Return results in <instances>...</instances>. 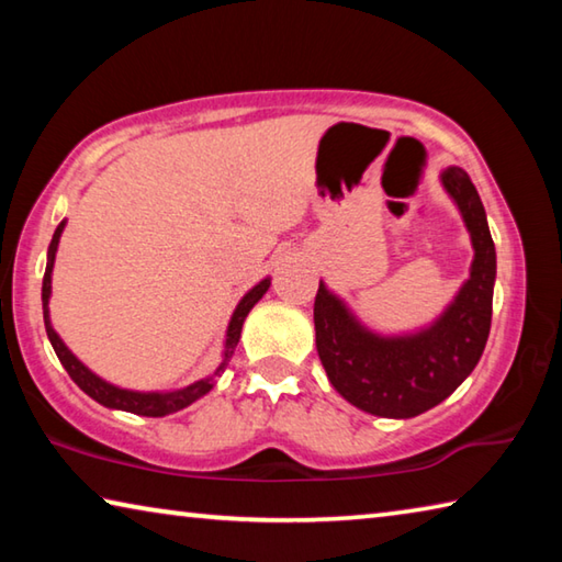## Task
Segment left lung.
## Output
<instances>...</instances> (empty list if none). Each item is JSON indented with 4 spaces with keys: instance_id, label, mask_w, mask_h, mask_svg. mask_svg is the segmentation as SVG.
I'll return each mask as SVG.
<instances>
[{
    "instance_id": "obj_1",
    "label": "left lung",
    "mask_w": 562,
    "mask_h": 562,
    "mask_svg": "<svg viewBox=\"0 0 562 562\" xmlns=\"http://www.w3.org/2000/svg\"><path fill=\"white\" fill-rule=\"evenodd\" d=\"M441 183L459 205L475 258L471 278L429 329L379 337L319 282L315 331L322 367L349 404L374 416L412 418L441 404L473 372L486 349L496 282V247L479 190L463 168H446Z\"/></svg>"
}]
</instances>
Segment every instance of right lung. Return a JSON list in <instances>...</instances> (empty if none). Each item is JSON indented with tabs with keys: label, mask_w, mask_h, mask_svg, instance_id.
Returning <instances> with one entry per match:
<instances>
[{
	"label": "right lung",
	"mask_w": 562,
	"mask_h": 562,
	"mask_svg": "<svg viewBox=\"0 0 562 562\" xmlns=\"http://www.w3.org/2000/svg\"><path fill=\"white\" fill-rule=\"evenodd\" d=\"M64 231V221L59 223V227L54 231L52 237V245H49V262H46V272H44V282H42V302H44V325H46V337H49L52 347L56 351V357L64 364L66 372L74 379L76 384H79L81 392H87L91 398H97L99 404L109 406V408H121V412H131V414H138V416H166V414H173L180 412V408H186L188 404H193L195 398L205 396L211 389L215 386V379L221 376V372H225L227 361L233 359L235 355V347L237 341H240V331H243V322L247 317V312H250L258 300L262 297L265 292L270 288V280H262L260 284H255V288L245 294L237 304L235 312H233V319H231V327H227V337H225V351H223V361L221 367L215 369L211 376L201 379V382L190 384L186 389H178V392H166V394H158V392H128V389H119L109 382H103L93 372H89L87 367L81 364L79 359H76L69 349H66L64 341L56 335L52 322H49V294H52V268H54V255H56V245H59V237Z\"/></svg>",
	"instance_id": "add662e5"
}]
</instances>
